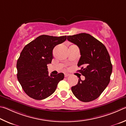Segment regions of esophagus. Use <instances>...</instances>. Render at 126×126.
<instances>
[{"instance_id": "34e87169", "label": "esophagus", "mask_w": 126, "mask_h": 126, "mask_svg": "<svg viewBox=\"0 0 126 126\" xmlns=\"http://www.w3.org/2000/svg\"><path fill=\"white\" fill-rule=\"evenodd\" d=\"M69 76H70V74H65V78H67V77H68Z\"/></svg>"}]
</instances>
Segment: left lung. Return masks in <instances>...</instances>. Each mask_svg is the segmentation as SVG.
Segmentation results:
<instances>
[{
  "label": "left lung",
  "mask_w": 126,
  "mask_h": 126,
  "mask_svg": "<svg viewBox=\"0 0 126 126\" xmlns=\"http://www.w3.org/2000/svg\"><path fill=\"white\" fill-rule=\"evenodd\" d=\"M67 40L80 48L81 57L78 63V70L85 77L79 79L78 84L72 86V93L77 98L87 102L97 98L109 85L112 65L106 47L100 41L86 33L67 36Z\"/></svg>",
  "instance_id": "1"
}]
</instances>
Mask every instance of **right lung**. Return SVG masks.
I'll return each mask as SVG.
<instances>
[{"label":"right lung","instance_id":"obj_1","mask_svg":"<svg viewBox=\"0 0 126 126\" xmlns=\"http://www.w3.org/2000/svg\"><path fill=\"white\" fill-rule=\"evenodd\" d=\"M66 36L43 35L27 44L17 61V78L24 92L31 98L41 100L54 93L64 74L48 75L47 65L53 59L55 46L64 42Z\"/></svg>","mask_w":126,"mask_h":126}]
</instances>
